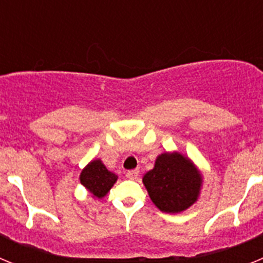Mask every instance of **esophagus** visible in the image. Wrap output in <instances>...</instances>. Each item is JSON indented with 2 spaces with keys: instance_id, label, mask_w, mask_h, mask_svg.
<instances>
[{
  "instance_id": "esophagus-1",
  "label": "esophagus",
  "mask_w": 263,
  "mask_h": 263,
  "mask_svg": "<svg viewBox=\"0 0 263 263\" xmlns=\"http://www.w3.org/2000/svg\"><path fill=\"white\" fill-rule=\"evenodd\" d=\"M139 176V170H132V171H127L126 178L130 179V180H136Z\"/></svg>"
}]
</instances>
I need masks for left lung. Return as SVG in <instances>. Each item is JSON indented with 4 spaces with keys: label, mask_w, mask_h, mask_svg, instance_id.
<instances>
[{
    "label": "left lung",
    "mask_w": 263,
    "mask_h": 263,
    "mask_svg": "<svg viewBox=\"0 0 263 263\" xmlns=\"http://www.w3.org/2000/svg\"><path fill=\"white\" fill-rule=\"evenodd\" d=\"M142 182L158 210L180 213L199 200L203 174L187 155L164 152L158 155L154 168L143 175Z\"/></svg>",
    "instance_id": "1"
}]
</instances>
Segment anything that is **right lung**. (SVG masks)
Returning <instances> with one entry per match:
<instances>
[{"mask_svg":"<svg viewBox=\"0 0 263 263\" xmlns=\"http://www.w3.org/2000/svg\"><path fill=\"white\" fill-rule=\"evenodd\" d=\"M79 179L93 199H103L117 182L118 176L109 171L103 160L97 158L81 170Z\"/></svg>","mask_w":263,"mask_h":263,"instance_id":"obj_1","label":"right lung"}]
</instances>
